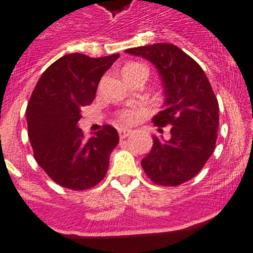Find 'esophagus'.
<instances>
[{"label":"esophagus","mask_w":253,"mask_h":253,"mask_svg":"<svg viewBox=\"0 0 253 253\" xmlns=\"http://www.w3.org/2000/svg\"><path fill=\"white\" fill-rule=\"evenodd\" d=\"M119 137L122 138V139H124V138L129 137L131 134V130H129V129H125V128H119Z\"/></svg>","instance_id":"obj_1"}]
</instances>
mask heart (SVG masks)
Segmentation results:
<instances>
[{
  "label": "heart",
  "instance_id": "obj_1",
  "mask_svg": "<svg viewBox=\"0 0 253 253\" xmlns=\"http://www.w3.org/2000/svg\"><path fill=\"white\" fill-rule=\"evenodd\" d=\"M128 67H143V66H140V64H137V63H133L126 66L125 68H128ZM140 116H142V113H140V111L135 110V109H126V110H123L118 114L116 120H118V123L122 125H131L134 124V123H137L138 120L140 119Z\"/></svg>",
  "mask_w": 253,
  "mask_h": 253
}]
</instances>
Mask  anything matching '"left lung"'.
<instances>
[{"mask_svg":"<svg viewBox=\"0 0 253 253\" xmlns=\"http://www.w3.org/2000/svg\"><path fill=\"white\" fill-rule=\"evenodd\" d=\"M158 69L165 88L162 111L153 118L160 133L169 125V138L153 135L142 167L154 184L177 186L202 171L215 149L219 105L207 75L193 58L173 44L126 49Z\"/></svg>","mask_w":253,"mask_h":253,"instance_id":"left-lung-1","label":"left lung"}]
</instances>
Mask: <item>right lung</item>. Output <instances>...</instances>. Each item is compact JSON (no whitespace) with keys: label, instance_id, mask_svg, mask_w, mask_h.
<instances>
[{"label":"right lung","instance_id":"right-lung-1","mask_svg":"<svg viewBox=\"0 0 253 253\" xmlns=\"http://www.w3.org/2000/svg\"><path fill=\"white\" fill-rule=\"evenodd\" d=\"M119 57L64 55L44 71L31 93L26 122L34 157L46 175L66 189H91L106 175L110 153L119 143L118 131L104 125L86 138L77 123L82 107L95 99L104 73Z\"/></svg>","mask_w":253,"mask_h":253}]
</instances>
